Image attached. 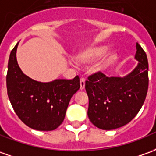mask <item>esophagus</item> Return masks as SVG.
Segmentation results:
<instances>
[{
    "mask_svg": "<svg viewBox=\"0 0 156 156\" xmlns=\"http://www.w3.org/2000/svg\"><path fill=\"white\" fill-rule=\"evenodd\" d=\"M85 88V79L84 78H81L80 79V89L83 90V89H84Z\"/></svg>",
    "mask_w": 156,
    "mask_h": 156,
    "instance_id": "34e87169",
    "label": "esophagus"
}]
</instances>
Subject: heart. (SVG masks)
Masks as SVG:
<instances>
[{"mask_svg":"<svg viewBox=\"0 0 156 156\" xmlns=\"http://www.w3.org/2000/svg\"><path fill=\"white\" fill-rule=\"evenodd\" d=\"M108 51V46H93L80 51L75 57V60L79 66L85 67L92 63H94L95 62H97L104 56L101 61L95 66L94 68V71L96 73H104L108 70V68L111 66L117 58V52L115 50H111L107 53Z\"/></svg>","mask_w":156,"mask_h":156,"instance_id":"b5f03b06","label":"heart"}]
</instances>
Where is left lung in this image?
<instances>
[{
	"instance_id": "left-lung-1",
	"label": "left lung",
	"mask_w": 156,
	"mask_h": 156,
	"mask_svg": "<svg viewBox=\"0 0 156 156\" xmlns=\"http://www.w3.org/2000/svg\"><path fill=\"white\" fill-rule=\"evenodd\" d=\"M134 58L139 62L137 66L123 78L97 73L86 81L88 116L96 127L105 130L120 128L140 110L147 94L149 66L147 56L139 43Z\"/></svg>"
}]
</instances>
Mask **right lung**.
Wrapping results in <instances>:
<instances>
[{"label": "right lung", "mask_w": 156, "mask_h": 156, "mask_svg": "<svg viewBox=\"0 0 156 156\" xmlns=\"http://www.w3.org/2000/svg\"><path fill=\"white\" fill-rule=\"evenodd\" d=\"M18 44L11 51L8 61L6 88L10 102L19 119L28 127L54 130L62 123L70 99L80 88L79 78L48 83L29 78L17 63Z\"/></svg>", "instance_id": "add662e5"}]
</instances>
